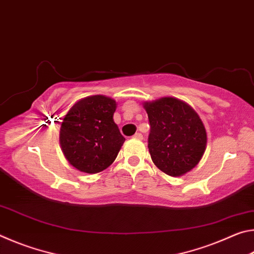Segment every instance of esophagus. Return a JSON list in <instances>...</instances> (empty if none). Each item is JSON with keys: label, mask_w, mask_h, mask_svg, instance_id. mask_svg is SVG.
Masks as SVG:
<instances>
[{"label": "esophagus", "mask_w": 254, "mask_h": 254, "mask_svg": "<svg viewBox=\"0 0 254 254\" xmlns=\"http://www.w3.org/2000/svg\"><path fill=\"white\" fill-rule=\"evenodd\" d=\"M133 137H134V139H137V140H142L143 135L141 134V133H135V134L133 135Z\"/></svg>", "instance_id": "obj_1"}]
</instances>
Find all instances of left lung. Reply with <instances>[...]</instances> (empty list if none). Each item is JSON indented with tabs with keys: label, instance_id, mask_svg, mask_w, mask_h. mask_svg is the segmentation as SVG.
Listing matches in <instances>:
<instances>
[{
	"label": "left lung",
	"instance_id": "obj_1",
	"mask_svg": "<svg viewBox=\"0 0 254 254\" xmlns=\"http://www.w3.org/2000/svg\"><path fill=\"white\" fill-rule=\"evenodd\" d=\"M143 107L151 127L148 148L154 165L173 177L195 168L207 144V133L197 112L176 97L144 102Z\"/></svg>",
	"mask_w": 254,
	"mask_h": 254
}]
</instances>
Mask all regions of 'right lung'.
<instances>
[{"instance_id":"obj_1","label":"right lung","mask_w":254,"mask_h":254,"mask_svg":"<svg viewBox=\"0 0 254 254\" xmlns=\"http://www.w3.org/2000/svg\"><path fill=\"white\" fill-rule=\"evenodd\" d=\"M118 103L105 95L81 98L64 117L59 143L64 156L81 173H101L114 162L124 136L113 120Z\"/></svg>"}]
</instances>
